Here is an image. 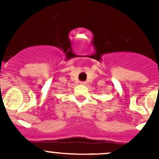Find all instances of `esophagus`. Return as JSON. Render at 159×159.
Returning a JSON list of instances; mask_svg holds the SVG:
<instances>
[{
  "instance_id": "obj_1",
  "label": "esophagus",
  "mask_w": 159,
  "mask_h": 159,
  "mask_svg": "<svg viewBox=\"0 0 159 159\" xmlns=\"http://www.w3.org/2000/svg\"><path fill=\"white\" fill-rule=\"evenodd\" d=\"M81 84H85V82H80Z\"/></svg>"
}]
</instances>
